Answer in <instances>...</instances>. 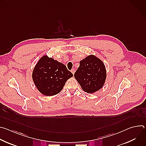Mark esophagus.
Instances as JSON below:
<instances>
[{"label": "esophagus", "instance_id": "obj_1", "mask_svg": "<svg viewBox=\"0 0 146 146\" xmlns=\"http://www.w3.org/2000/svg\"><path fill=\"white\" fill-rule=\"evenodd\" d=\"M71 72L73 73V74H74V73H75V69H72L71 70Z\"/></svg>", "mask_w": 146, "mask_h": 146}]
</instances>
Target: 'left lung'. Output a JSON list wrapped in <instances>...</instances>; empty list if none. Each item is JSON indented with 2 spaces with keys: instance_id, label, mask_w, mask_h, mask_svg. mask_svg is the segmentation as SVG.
Here are the masks:
<instances>
[{
  "instance_id": "left-lung-1",
  "label": "left lung",
  "mask_w": 146,
  "mask_h": 146,
  "mask_svg": "<svg viewBox=\"0 0 146 146\" xmlns=\"http://www.w3.org/2000/svg\"><path fill=\"white\" fill-rule=\"evenodd\" d=\"M82 90L93 94L102 88L106 78V70L103 62L94 55L80 62L74 75Z\"/></svg>"
}]
</instances>
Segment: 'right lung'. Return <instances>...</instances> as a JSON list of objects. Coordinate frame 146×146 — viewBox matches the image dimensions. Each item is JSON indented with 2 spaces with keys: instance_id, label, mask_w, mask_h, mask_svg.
I'll list each match as a JSON object with an SVG mask.
<instances>
[{
  "instance_id": "obj_1",
  "label": "right lung",
  "mask_w": 146,
  "mask_h": 146,
  "mask_svg": "<svg viewBox=\"0 0 146 146\" xmlns=\"http://www.w3.org/2000/svg\"><path fill=\"white\" fill-rule=\"evenodd\" d=\"M73 76L64 64L47 55L38 60L32 72L36 88L40 93L47 96L59 93L66 81Z\"/></svg>"
}]
</instances>
